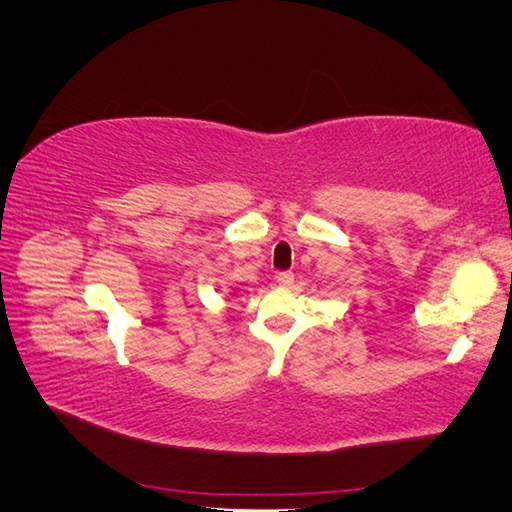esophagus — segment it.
Segmentation results:
<instances>
[{
	"label": "esophagus",
	"mask_w": 512,
	"mask_h": 512,
	"mask_svg": "<svg viewBox=\"0 0 512 512\" xmlns=\"http://www.w3.org/2000/svg\"><path fill=\"white\" fill-rule=\"evenodd\" d=\"M275 282L280 284V286H284V288H288L294 282V275L290 271H282V273L275 275Z\"/></svg>",
	"instance_id": "obj_1"
}]
</instances>
